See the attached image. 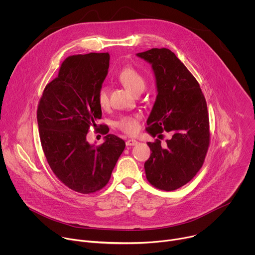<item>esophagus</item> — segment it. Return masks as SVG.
Segmentation results:
<instances>
[{
    "label": "esophagus",
    "instance_id": "34e87169",
    "mask_svg": "<svg viewBox=\"0 0 255 255\" xmlns=\"http://www.w3.org/2000/svg\"><path fill=\"white\" fill-rule=\"evenodd\" d=\"M137 144H138V141L135 139H129L126 141L127 146H133V145H137Z\"/></svg>",
    "mask_w": 255,
    "mask_h": 255
}]
</instances>
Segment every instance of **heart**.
Returning a JSON list of instances; mask_svg holds the SVG:
<instances>
[{
    "label": "heart",
    "instance_id": "b5f03b06",
    "mask_svg": "<svg viewBox=\"0 0 255 255\" xmlns=\"http://www.w3.org/2000/svg\"><path fill=\"white\" fill-rule=\"evenodd\" d=\"M118 79L133 94L143 91L145 88L144 78L132 66L123 67L119 71ZM97 99L101 107L104 108L109 105V95L106 88L103 87L99 90ZM139 120L140 117L138 115H125L121 116L118 120H116L114 125L121 131L132 135L136 133L139 129Z\"/></svg>",
    "mask_w": 255,
    "mask_h": 255
}]
</instances>
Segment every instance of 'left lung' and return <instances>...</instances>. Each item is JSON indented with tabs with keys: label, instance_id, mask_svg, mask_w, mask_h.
<instances>
[{
	"label": "left lung",
	"instance_id": "1",
	"mask_svg": "<svg viewBox=\"0 0 255 255\" xmlns=\"http://www.w3.org/2000/svg\"><path fill=\"white\" fill-rule=\"evenodd\" d=\"M136 55L151 64L157 90L146 131L153 137L171 133L164 147L158 139L147 142L152 153L144 163L145 173L156 189L174 191L204 163L210 143L207 103L197 80L172 51L152 48Z\"/></svg>",
	"mask_w": 255,
	"mask_h": 255
}]
</instances>
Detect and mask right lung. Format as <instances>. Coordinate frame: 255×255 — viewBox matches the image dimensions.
<instances>
[{
  "label": "right lung",
  "mask_w": 255,
  "mask_h": 255,
  "mask_svg": "<svg viewBox=\"0 0 255 255\" xmlns=\"http://www.w3.org/2000/svg\"><path fill=\"white\" fill-rule=\"evenodd\" d=\"M110 55L68 56L57 78L46 85L37 109L42 149L53 173L67 188L81 194L103 189L125 148L121 138L108 134L100 146L87 134L102 117L98 92L108 75Z\"/></svg>",
  "instance_id": "1"
}]
</instances>
